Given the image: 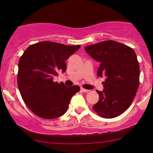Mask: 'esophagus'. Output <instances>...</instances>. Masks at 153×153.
I'll return each instance as SVG.
<instances>
[{
  "label": "esophagus",
  "instance_id": "1",
  "mask_svg": "<svg viewBox=\"0 0 153 153\" xmlns=\"http://www.w3.org/2000/svg\"><path fill=\"white\" fill-rule=\"evenodd\" d=\"M81 92H83V93H87V92H88L89 91L87 89H85V88H81Z\"/></svg>",
  "mask_w": 153,
  "mask_h": 153
}]
</instances>
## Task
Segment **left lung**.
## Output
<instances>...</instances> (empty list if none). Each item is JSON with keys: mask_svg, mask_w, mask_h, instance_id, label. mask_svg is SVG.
Returning a JSON list of instances; mask_svg holds the SVG:
<instances>
[{"mask_svg": "<svg viewBox=\"0 0 153 153\" xmlns=\"http://www.w3.org/2000/svg\"><path fill=\"white\" fill-rule=\"evenodd\" d=\"M85 51L100 62L97 76L106 78L103 91L93 110L104 118L120 116L131 105L139 85L140 68L137 55L128 46L113 40L85 46Z\"/></svg>", "mask_w": 153, "mask_h": 153, "instance_id": "8db88e82", "label": "left lung"}]
</instances>
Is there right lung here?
I'll return each mask as SVG.
<instances>
[{"mask_svg":"<svg viewBox=\"0 0 153 153\" xmlns=\"http://www.w3.org/2000/svg\"><path fill=\"white\" fill-rule=\"evenodd\" d=\"M80 47L44 41L30 45L21 56L18 88L25 104L37 116L53 119L62 116L71 98L79 91L78 85L67 86L53 78L65 72V60Z\"/></svg>","mask_w":153,"mask_h":153,"instance_id":"obj_1","label":"right lung"}]
</instances>
